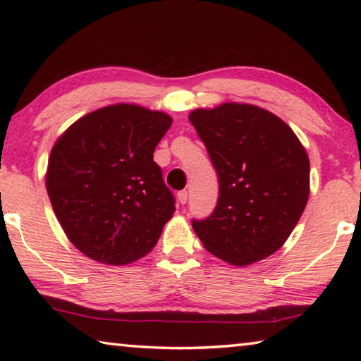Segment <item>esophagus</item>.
I'll list each match as a JSON object with an SVG mask.
<instances>
[{"label": "esophagus", "mask_w": 361, "mask_h": 361, "mask_svg": "<svg viewBox=\"0 0 361 361\" xmlns=\"http://www.w3.org/2000/svg\"><path fill=\"white\" fill-rule=\"evenodd\" d=\"M176 197H178V202L181 205H185L188 202V192L186 191H180L178 194H176Z\"/></svg>", "instance_id": "esophagus-1"}]
</instances>
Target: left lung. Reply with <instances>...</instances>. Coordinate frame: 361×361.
Segmentation results:
<instances>
[{"mask_svg": "<svg viewBox=\"0 0 361 361\" xmlns=\"http://www.w3.org/2000/svg\"><path fill=\"white\" fill-rule=\"evenodd\" d=\"M189 121L219 181L215 210L192 219L205 250L234 266L276 253L298 224L310 191L309 157L295 132L248 103L194 109Z\"/></svg>", "mask_w": 361, "mask_h": 361, "instance_id": "1", "label": "left lung"}]
</instances>
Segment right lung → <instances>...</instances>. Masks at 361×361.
<instances>
[{"label":"right lung","mask_w":361,"mask_h":361,"mask_svg":"<svg viewBox=\"0 0 361 361\" xmlns=\"http://www.w3.org/2000/svg\"><path fill=\"white\" fill-rule=\"evenodd\" d=\"M172 118L133 103L85 114L54 145L46 189L66 237L90 259L122 266L148 255L175 213L152 161Z\"/></svg>","instance_id":"add662e5"}]
</instances>
